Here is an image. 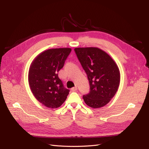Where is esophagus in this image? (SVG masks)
<instances>
[{"label":"esophagus","mask_w":149,"mask_h":149,"mask_svg":"<svg viewBox=\"0 0 149 149\" xmlns=\"http://www.w3.org/2000/svg\"><path fill=\"white\" fill-rule=\"evenodd\" d=\"M76 90H77V87H76V86L73 87V88H71V91H76Z\"/></svg>","instance_id":"34e87169"}]
</instances>
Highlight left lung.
<instances>
[{"label": "left lung", "instance_id": "1", "mask_svg": "<svg viewBox=\"0 0 149 149\" xmlns=\"http://www.w3.org/2000/svg\"><path fill=\"white\" fill-rule=\"evenodd\" d=\"M75 53L88 76L90 92L83 96L93 108L106 106L114 96L120 83V71L114 60L96 47L76 48Z\"/></svg>", "mask_w": 149, "mask_h": 149}]
</instances>
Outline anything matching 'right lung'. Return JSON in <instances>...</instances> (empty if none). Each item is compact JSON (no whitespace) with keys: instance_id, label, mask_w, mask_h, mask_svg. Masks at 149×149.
<instances>
[{"instance_id":"add662e5","label":"right lung","mask_w":149,"mask_h":149,"mask_svg":"<svg viewBox=\"0 0 149 149\" xmlns=\"http://www.w3.org/2000/svg\"><path fill=\"white\" fill-rule=\"evenodd\" d=\"M71 52L70 48L48 49L40 53L31 63L29 71L31 91L37 100L49 108L59 107L68 95L58 73Z\"/></svg>"}]
</instances>
